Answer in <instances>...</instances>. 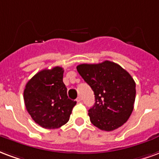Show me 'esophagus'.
Listing matches in <instances>:
<instances>
[{
    "label": "esophagus",
    "mask_w": 159,
    "mask_h": 159,
    "mask_svg": "<svg viewBox=\"0 0 159 159\" xmlns=\"http://www.w3.org/2000/svg\"><path fill=\"white\" fill-rule=\"evenodd\" d=\"M76 102H77V103H80V102H82V98L77 97V98H76Z\"/></svg>",
    "instance_id": "esophagus-1"
}]
</instances>
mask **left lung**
<instances>
[{
    "mask_svg": "<svg viewBox=\"0 0 159 159\" xmlns=\"http://www.w3.org/2000/svg\"><path fill=\"white\" fill-rule=\"evenodd\" d=\"M76 70L94 93L95 103L89 110L90 121L102 130L111 131L127 121L133 111L136 83L115 62L81 64Z\"/></svg>",
    "mask_w": 159,
    "mask_h": 159,
    "instance_id": "8db88e82",
    "label": "left lung"
}]
</instances>
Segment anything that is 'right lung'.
<instances>
[{
  "label": "right lung",
  "mask_w": 159,
  "mask_h": 159,
  "mask_svg": "<svg viewBox=\"0 0 159 159\" xmlns=\"http://www.w3.org/2000/svg\"><path fill=\"white\" fill-rule=\"evenodd\" d=\"M63 68L39 71L27 83L23 92L26 109L32 119L45 129H56L67 123L76 101L67 97L63 83Z\"/></svg>",
  "instance_id": "obj_1"
}]
</instances>
